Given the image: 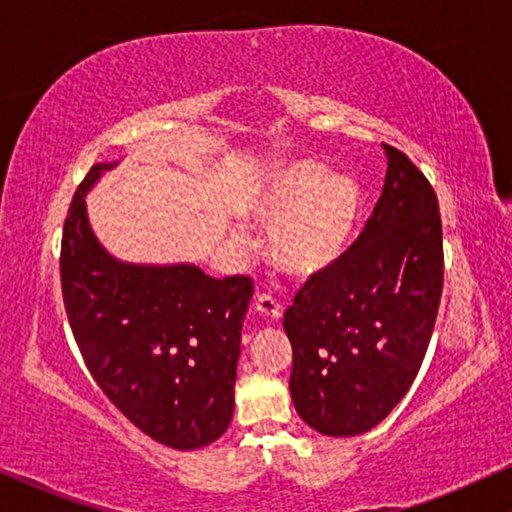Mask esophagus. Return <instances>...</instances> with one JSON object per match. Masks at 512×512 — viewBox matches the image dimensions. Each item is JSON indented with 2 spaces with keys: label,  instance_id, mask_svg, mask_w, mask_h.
Masks as SVG:
<instances>
[{
  "label": "esophagus",
  "instance_id": "esophagus-1",
  "mask_svg": "<svg viewBox=\"0 0 512 512\" xmlns=\"http://www.w3.org/2000/svg\"><path fill=\"white\" fill-rule=\"evenodd\" d=\"M255 310L264 319H269V322H280V317H282V305L276 299H271L269 294H257Z\"/></svg>",
  "mask_w": 512,
  "mask_h": 512
}]
</instances>
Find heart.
<instances>
[{"label":"heart","instance_id":"obj_1","mask_svg":"<svg viewBox=\"0 0 512 512\" xmlns=\"http://www.w3.org/2000/svg\"><path fill=\"white\" fill-rule=\"evenodd\" d=\"M363 188L296 160L271 174L250 200V216L269 230L271 262L299 280L331 273L352 250L363 216ZM243 243V234L236 232Z\"/></svg>","mask_w":512,"mask_h":512}]
</instances>
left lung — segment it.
<instances>
[{
    "label": "left lung",
    "mask_w": 512,
    "mask_h": 512,
    "mask_svg": "<svg viewBox=\"0 0 512 512\" xmlns=\"http://www.w3.org/2000/svg\"><path fill=\"white\" fill-rule=\"evenodd\" d=\"M381 197L347 257L308 280L282 319L289 393L326 437H356L391 414L416 379L444 287L439 202L423 172L384 144Z\"/></svg>",
    "instance_id": "1"
}]
</instances>
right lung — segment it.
Here are the masks:
<instances>
[{
  "instance_id": "obj_1",
  "label": "right lung",
  "mask_w": 512,
  "mask_h": 512,
  "mask_svg": "<svg viewBox=\"0 0 512 512\" xmlns=\"http://www.w3.org/2000/svg\"><path fill=\"white\" fill-rule=\"evenodd\" d=\"M117 163H96L75 190L61 239V292L91 377L135 427L179 451L209 446L234 414L236 361L253 282L195 264L121 262L91 230L85 197Z\"/></svg>"
}]
</instances>
